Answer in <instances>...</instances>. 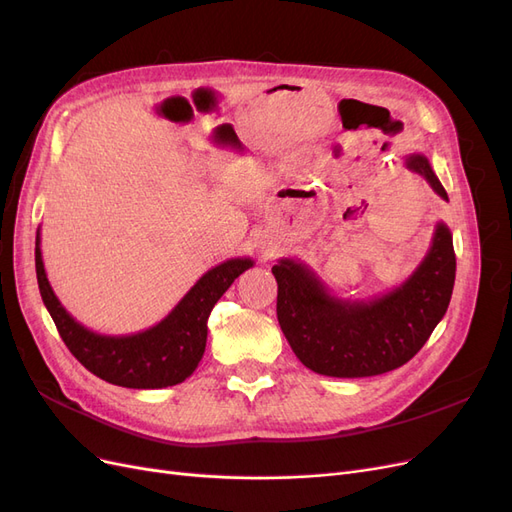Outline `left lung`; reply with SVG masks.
Segmentation results:
<instances>
[{
	"mask_svg": "<svg viewBox=\"0 0 512 512\" xmlns=\"http://www.w3.org/2000/svg\"><path fill=\"white\" fill-rule=\"evenodd\" d=\"M431 190L448 200L421 153L406 158ZM453 235L444 222L406 282L371 299H339L303 262L280 258L277 320L297 359L331 378L380 376L408 363L444 318L455 286Z\"/></svg>",
	"mask_w": 512,
	"mask_h": 512,
	"instance_id": "1",
	"label": "left lung"
}]
</instances>
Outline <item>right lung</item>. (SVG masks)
I'll return each mask as SVG.
<instances>
[{
  "label": "right lung",
  "instance_id": "1",
  "mask_svg": "<svg viewBox=\"0 0 512 512\" xmlns=\"http://www.w3.org/2000/svg\"><path fill=\"white\" fill-rule=\"evenodd\" d=\"M250 267H254L252 258H230L200 277L156 327L130 335H102L76 322L57 299L44 271L40 228L36 232L40 297L61 339L91 374L126 389H166L190 378L205 354L207 318L213 305Z\"/></svg>",
  "mask_w": 512,
  "mask_h": 512
}]
</instances>
